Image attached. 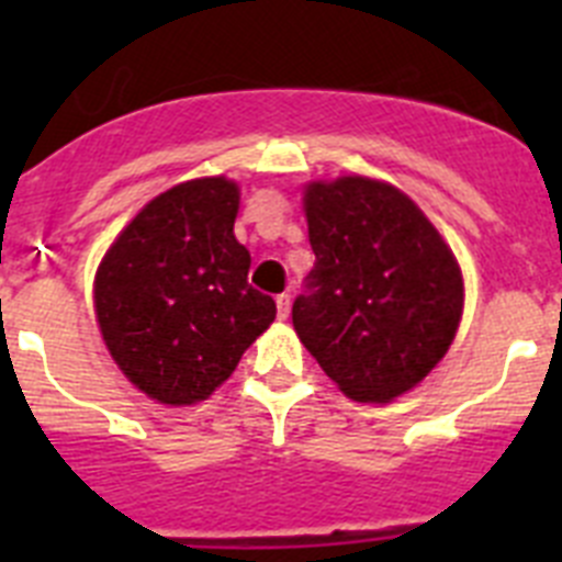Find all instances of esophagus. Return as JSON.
Instances as JSON below:
<instances>
[{
    "label": "esophagus",
    "mask_w": 562,
    "mask_h": 562,
    "mask_svg": "<svg viewBox=\"0 0 562 562\" xmlns=\"http://www.w3.org/2000/svg\"><path fill=\"white\" fill-rule=\"evenodd\" d=\"M276 304H278V317H281V321H284V317H290V306H292V297L286 295H278L276 297Z\"/></svg>",
    "instance_id": "obj_1"
}]
</instances>
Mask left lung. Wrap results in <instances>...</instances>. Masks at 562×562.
<instances>
[{"mask_svg":"<svg viewBox=\"0 0 562 562\" xmlns=\"http://www.w3.org/2000/svg\"><path fill=\"white\" fill-rule=\"evenodd\" d=\"M304 211L315 267L292 326L342 394L391 402L448 355L464 310L459 261L389 182H310Z\"/></svg>","mask_w":562,"mask_h":562,"instance_id":"obj_1","label":"left lung"}]
</instances>
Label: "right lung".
<instances>
[{"instance_id":"right-lung-1","label":"right lung","mask_w":562,"mask_h":562,"mask_svg":"<svg viewBox=\"0 0 562 562\" xmlns=\"http://www.w3.org/2000/svg\"><path fill=\"white\" fill-rule=\"evenodd\" d=\"M236 213V182H180L123 227L95 272L109 355L162 405L207 400L276 321V301L247 284Z\"/></svg>"}]
</instances>
